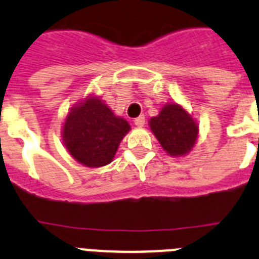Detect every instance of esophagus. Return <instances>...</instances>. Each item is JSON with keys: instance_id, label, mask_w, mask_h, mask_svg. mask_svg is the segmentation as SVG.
<instances>
[{"instance_id": "esophagus-1", "label": "esophagus", "mask_w": 259, "mask_h": 259, "mask_svg": "<svg viewBox=\"0 0 259 259\" xmlns=\"http://www.w3.org/2000/svg\"><path fill=\"white\" fill-rule=\"evenodd\" d=\"M144 122H146V118H144V116H139V117L134 118V124L137 125V126H138V127L143 126Z\"/></svg>"}]
</instances>
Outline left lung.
I'll return each mask as SVG.
<instances>
[{
    "mask_svg": "<svg viewBox=\"0 0 259 259\" xmlns=\"http://www.w3.org/2000/svg\"><path fill=\"white\" fill-rule=\"evenodd\" d=\"M150 127L162 148L171 156L190 152L199 133L190 113L176 103L166 104L158 116L151 118Z\"/></svg>",
    "mask_w": 259,
    "mask_h": 259,
    "instance_id": "1",
    "label": "left lung"
}]
</instances>
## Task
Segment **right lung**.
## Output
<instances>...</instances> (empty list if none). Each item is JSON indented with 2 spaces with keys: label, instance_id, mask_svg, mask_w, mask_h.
I'll return each mask as SVG.
<instances>
[{
  "label": "right lung",
  "instance_id": "obj_1",
  "mask_svg": "<svg viewBox=\"0 0 259 259\" xmlns=\"http://www.w3.org/2000/svg\"><path fill=\"white\" fill-rule=\"evenodd\" d=\"M130 125L92 97L73 107L63 126V141L76 161L90 167L109 164Z\"/></svg>",
  "mask_w": 259,
  "mask_h": 259
}]
</instances>
